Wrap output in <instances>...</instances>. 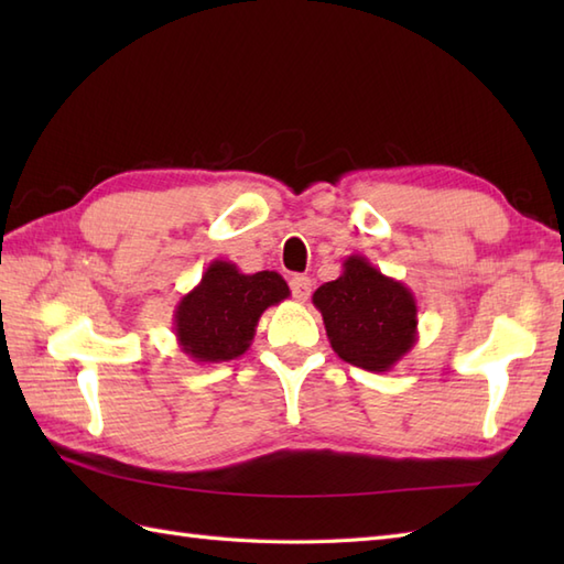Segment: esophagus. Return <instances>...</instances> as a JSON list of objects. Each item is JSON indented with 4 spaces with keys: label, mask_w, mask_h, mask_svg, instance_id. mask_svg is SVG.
Here are the masks:
<instances>
[{
    "label": "esophagus",
    "mask_w": 564,
    "mask_h": 564,
    "mask_svg": "<svg viewBox=\"0 0 564 564\" xmlns=\"http://www.w3.org/2000/svg\"><path fill=\"white\" fill-rule=\"evenodd\" d=\"M291 291H293V297L295 301L305 303L310 293H313V281L307 279V275H293L291 279Z\"/></svg>",
    "instance_id": "34e87169"
}]
</instances>
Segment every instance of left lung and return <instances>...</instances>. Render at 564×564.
Segmentation results:
<instances>
[{
	"mask_svg": "<svg viewBox=\"0 0 564 564\" xmlns=\"http://www.w3.org/2000/svg\"><path fill=\"white\" fill-rule=\"evenodd\" d=\"M341 269L337 281L319 285L313 295L327 339L341 361L386 373L419 339L414 293L361 254L346 257Z\"/></svg>",
	"mask_w": 564,
	"mask_h": 564,
	"instance_id": "8db88e82",
	"label": "left lung"
}]
</instances>
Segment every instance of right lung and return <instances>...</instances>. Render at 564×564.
Returning a JSON list of instances; mask_svg holds the SVG:
<instances>
[{
  "label": "right lung",
  "mask_w": 564,
  "mask_h": 564,
  "mask_svg": "<svg viewBox=\"0 0 564 564\" xmlns=\"http://www.w3.org/2000/svg\"><path fill=\"white\" fill-rule=\"evenodd\" d=\"M289 295L291 289L281 273H242L237 263L215 259L196 289L176 303L178 349L196 364L232 361L251 346L263 310Z\"/></svg>",
  "instance_id": "obj_1"
}]
</instances>
